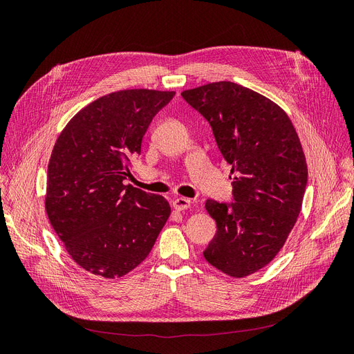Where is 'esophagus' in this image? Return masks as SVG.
Segmentation results:
<instances>
[{"label": "esophagus", "mask_w": 354, "mask_h": 354, "mask_svg": "<svg viewBox=\"0 0 354 354\" xmlns=\"http://www.w3.org/2000/svg\"><path fill=\"white\" fill-rule=\"evenodd\" d=\"M190 205H192V202H190V199H187V198H177V199L173 201V207H174V209H177V211L189 209Z\"/></svg>", "instance_id": "1"}]
</instances>
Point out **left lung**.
<instances>
[{"label": "left lung", "instance_id": "8db88e82", "mask_svg": "<svg viewBox=\"0 0 354 354\" xmlns=\"http://www.w3.org/2000/svg\"><path fill=\"white\" fill-rule=\"evenodd\" d=\"M209 122L223 158L232 165L233 202L208 199L217 233L205 260L232 277L263 269L291 233L307 185V164L285 111L230 81L181 93Z\"/></svg>", "mask_w": 354, "mask_h": 354}]
</instances>
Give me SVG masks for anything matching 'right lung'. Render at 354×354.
Wrapping results in <instances>:
<instances>
[{
  "instance_id": "add662e5",
  "label": "right lung",
  "mask_w": 354,
  "mask_h": 354,
  "mask_svg": "<svg viewBox=\"0 0 354 354\" xmlns=\"http://www.w3.org/2000/svg\"><path fill=\"white\" fill-rule=\"evenodd\" d=\"M174 91L121 90L85 106L57 137L47 169L46 211L72 260L115 279L151 252L169 203L122 181L153 116Z\"/></svg>"
}]
</instances>
